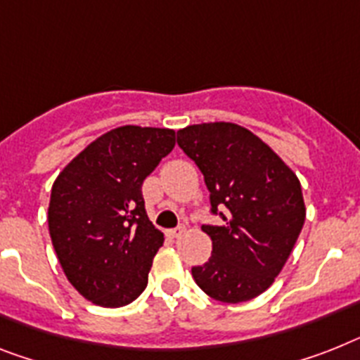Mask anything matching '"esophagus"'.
Here are the masks:
<instances>
[{"label":"esophagus","mask_w":360,"mask_h":360,"mask_svg":"<svg viewBox=\"0 0 360 360\" xmlns=\"http://www.w3.org/2000/svg\"><path fill=\"white\" fill-rule=\"evenodd\" d=\"M184 231H186V228L180 226V228H174V230H167L165 233H167V237H171V239H178V237L184 236Z\"/></svg>","instance_id":"esophagus-1"}]
</instances>
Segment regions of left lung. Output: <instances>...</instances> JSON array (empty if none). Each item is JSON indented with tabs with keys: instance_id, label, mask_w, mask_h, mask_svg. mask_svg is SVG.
Masks as SVG:
<instances>
[{
	"instance_id": "8db88e82",
	"label": "left lung",
	"mask_w": 360,
	"mask_h": 360,
	"mask_svg": "<svg viewBox=\"0 0 360 360\" xmlns=\"http://www.w3.org/2000/svg\"><path fill=\"white\" fill-rule=\"evenodd\" d=\"M178 145L197 163L210 191L212 212L226 206L222 226H202L212 237L207 263L191 274L207 296L239 304L274 283L305 222L298 176L269 145L245 127L226 121L189 124Z\"/></svg>"
}]
</instances>
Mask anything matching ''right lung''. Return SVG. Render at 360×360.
Here are the masks:
<instances>
[{
    "instance_id": "add662e5",
    "label": "right lung",
    "mask_w": 360,
    "mask_h": 360,
    "mask_svg": "<svg viewBox=\"0 0 360 360\" xmlns=\"http://www.w3.org/2000/svg\"><path fill=\"white\" fill-rule=\"evenodd\" d=\"M176 143L171 129L124 124L94 139L51 187L49 236L79 294L123 307L143 292L163 233L153 226L143 180Z\"/></svg>"
}]
</instances>
